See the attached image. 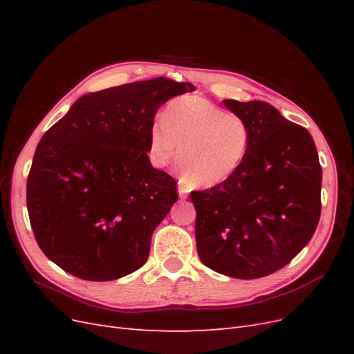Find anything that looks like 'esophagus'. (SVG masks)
<instances>
[{"label": "esophagus", "mask_w": 354, "mask_h": 354, "mask_svg": "<svg viewBox=\"0 0 354 354\" xmlns=\"http://www.w3.org/2000/svg\"><path fill=\"white\" fill-rule=\"evenodd\" d=\"M187 194H189V190H187V186H186V183L185 181H178V195H180V198H187Z\"/></svg>", "instance_id": "34e87169"}]
</instances>
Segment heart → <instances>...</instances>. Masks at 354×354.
Returning <instances> with one entry per match:
<instances>
[{
	"mask_svg": "<svg viewBox=\"0 0 354 354\" xmlns=\"http://www.w3.org/2000/svg\"><path fill=\"white\" fill-rule=\"evenodd\" d=\"M159 120L151 128L155 162L165 167L178 147V165L195 186L223 183L248 153L251 131L243 118L199 95L169 100Z\"/></svg>",
	"mask_w": 354,
	"mask_h": 354,
	"instance_id": "heart-1",
	"label": "heart"
}]
</instances>
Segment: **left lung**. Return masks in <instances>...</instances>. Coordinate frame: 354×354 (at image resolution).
I'll list each match as a JSON object with an SVG mask.
<instances>
[{"label":"left lung","mask_w":354,"mask_h":354,"mask_svg":"<svg viewBox=\"0 0 354 354\" xmlns=\"http://www.w3.org/2000/svg\"><path fill=\"white\" fill-rule=\"evenodd\" d=\"M251 131L248 153L223 183L192 192L201 261L257 279L282 269L312 239L320 217L322 167L312 136L266 102L223 100Z\"/></svg>","instance_id":"8db88e82"}]
</instances>
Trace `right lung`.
Here are the masks:
<instances>
[{"label":"right lung","instance_id":"obj_1","mask_svg":"<svg viewBox=\"0 0 354 354\" xmlns=\"http://www.w3.org/2000/svg\"><path fill=\"white\" fill-rule=\"evenodd\" d=\"M192 90L159 77L85 94L42 136L26 205L39 248L60 269L106 282L146 263L178 199L176 180L149 160L151 128L160 106Z\"/></svg>","mask_w":354,"mask_h":354}]
</instances>
